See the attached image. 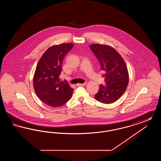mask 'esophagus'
Instances as JSON below:
<instances>
[{
	"label": "esophagus",
	"mask_w": 161,
	"mask_h": 161,
	"mask_svg": "<svg viewBox=\"0 0 161 161\" xmlns=\"http://www.w3.org/2000/svg\"><path fill=\"white\" fill-rule=\"evenodd\" d=\"M86 83H78L77 84V86H85V85H86Z\"/></svg>",
	"instance_id": "1"
}]
</instances>
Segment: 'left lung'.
Here are the masks:
<instances>
[{"label": "left lung", "instance_id": "8db88e82", "mask_svg": "<svg viewBox=\"0 0 161 161\" xmlns=\"http://www.w3.org/2000/svg\"><path fill=\"white\" fill-rule=\"evenodd\" d=\"M90 48L100 62L101 70L106 86L100 85L95 100L104 104H110L118 100L125 92L129 84V75L123 57L112 46L95 43Z\"/></svg>", "mask_w": 161, "mask_h": 161}]
</instances>
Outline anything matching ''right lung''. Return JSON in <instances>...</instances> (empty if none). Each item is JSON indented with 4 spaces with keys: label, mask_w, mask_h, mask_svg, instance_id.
Returning <instances> with one entry per match:
<instances>
[{
    "label": "right lung",
    "mask_w": 161,
    "mask_h": 161,
    "mask_svg": "<svg viewBox=\"0 0 161 161\" xmlns=\"http://www.w3.org/2000/svg\"><path fill=\"white\" fill-rule=\"evenodd\" d=\"M73 43L49 47L39 60L33 78V86L38 98L46 105L60 107L69 101L74 89L68 82L61 81L60 75L65 55Z\"/></svg>",
    "instance_id": "right-lung-1"
}]
</instances>
